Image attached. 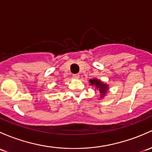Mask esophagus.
Returning <instances> with one entry per match:
<instances>
[{
	"label": "esophagus",
	"instance_id": "1",
	"mask_svg": "<svg viewBox=\"0 0 152 152\" xmlns=\"http://www.w3.org/2000/svg\"><path fill=\"white\" fill-rule=\"evenodd\" d=\"M73 77L74 78V79H79V74H78V73H76V74H73Z\"/></svg>",
	"mask_w": 152,
	"mask_h": 152
}]
</instances>
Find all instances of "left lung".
Returning a JSON list of instances; mask_svg holds the SVG:
<instances>
[{"label": "left lung", "instance_id": "left-lung-1", "mask_svg": "<svg viewBox=\"0 0 152 152\" xmlns=\"http://www.w3.org/2000/svg\"><path fill=\"white\" fill-rule=\"evenodd\" d=\"M89 82H90V84L92 86H95L96 87V89H99L100 93V97H103V96H105V94L107 93V91L108 89V84H105L103 83V81H101L99 79H89Z\"/></svg>", "mask_w": 152, "mask_h": 152}]
</instances>
